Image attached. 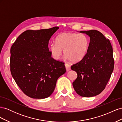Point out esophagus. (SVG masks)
<instances>
[{"instance_id":"obj_1","label":"esophagus","mask_w":122,"mask_h":122,"mask_svg":"<svg viewBox=\"0 0 122 122\" xmlns=\"http://www.w3.org/2000/svg\"><path fill=\"white\" fill-rule=\"evenodd\" d=\"M65 67H66V69L67 71H69L71 70V66H70V65H69L68 64H65Z\"/></svg>"}]
</instances>
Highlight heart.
<instances>
[{"label": "heart", "mask_w": 122, "mask_h": 122, "mask_svg": "<svg viewBox=\"0 0 122 122\" xmlns=\"http://www.w3.org/2000/svg\"><path fill=\"white\" fill-rule=\"evenodd\" d=\"M55 43H51L49 47L51 54L55 60L60 58L64 50L66 58L72 62L79 61L86 56L89 47L87 36L76 33H62L57 36Z\"/></svg>", "instance_id": "1"}]
</instances>
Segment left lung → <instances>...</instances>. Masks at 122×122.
<instances>
[{
  "mask_svg": "<svg viewBox=\"0 0 122 122\" xmlns=\"http://www.w3.org/2000/svg\"><path fill=\"white\" fill-rule=\"evenodd\" d=\"M80 32L89 36L90 42L86 56L71 67L77 73L73 86L80 96L94 97L105 89L113 71L112 47L109 40L98 30Z\"/></svg>",
  "mask_w": 122,
  "mask_h": 122,
  "instance_id": "8db88e82",
  "label": "left lung"
}]
</instances>
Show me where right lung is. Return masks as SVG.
Returning a JSON list of instances; mask_svg holds the SVG:
<instances>
[{"mask_svg":"<svg viewBox=\"0 0 122 122\" xmlns=\"http://www.w3.org/2000/svg\"><path fill=\"white\" fill-rule=\"evenodd\" d=\"M58 28L26 30L11 47V74L21 91L29 97H49L57 80L66 72L65 64L51 57L48 48L49 41Z\"/></svg>","mask_w":122,"mask_h":122,"instance_id":"add662e5","label":"right lung"}]
</instances>
